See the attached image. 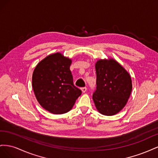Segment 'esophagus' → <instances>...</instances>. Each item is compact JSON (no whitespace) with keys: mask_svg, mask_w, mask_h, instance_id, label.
<instances>
[{"mask_svg":"<svg viewBox=\"0 0 158 158\" xmlns=\"http://www.w3.org/2000/svg\"><path fill=\"white\" fill-rule=\"evenodd\" d=\"M81 90H82V93H85V92H86V90H87V88H85V87L82 88H81Z\"/></svg>","mask_w":158,"mask_h":158,"instance_id":"34e87169","label":"esophagus"}]
</instances>
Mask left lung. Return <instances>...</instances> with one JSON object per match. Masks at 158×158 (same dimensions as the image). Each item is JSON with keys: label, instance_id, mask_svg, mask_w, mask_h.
<instances>
[{"label": "left lung", "instance_id": "left-lung-1", "mask_svg": "<svg viewBox=\"0 0 158 158\" xmlns=\"http://www.w3.org/2000/svg\"><path fill=\"white\" fill-rule=\"evenodd\" d=\"M96 90L93 100L99 113L103 115L116 114L126 106L132 89L130 74L112 58L99 59L95 64Z\"/></svg>", "mask_w": 158, "mask_h": 158}]
</instances>
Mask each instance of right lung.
I'll return each mask as SVG.
<instances>
[{"instance_id": "obj_1", "label": "right lung", "mask_w": 158, "mask_h": 158, "mask_svg": "<svg viewBox=\"0 0 158 158\" xmlns=\"http://www.w3.org/2000/svg\"><path fill=\"white\" fill-rule=\"evenodd\" d=\"M71 63L70 59L56 52L41 60L33 70L32 87L35 98L51 113L69 112L82 94L73 84Z\"/></svg>"}]
</instances>
